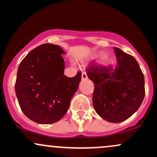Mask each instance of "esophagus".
<instances>
[{
	"label": "esophagus",
	"instance_id": "34e87169",
	"mask_svg": "<svg viewBox=\"0 0 157 157\" xmlns=\"http://www.w3.org/2000/svg\"><path fill=\"white\" fill-rule=\"evenodd\" d=\"M87 74L86 72H82V80H86L87 79Z\"/></svg>",
	"mask_w": 157,
	"mask_h": 157
}]
</instances>
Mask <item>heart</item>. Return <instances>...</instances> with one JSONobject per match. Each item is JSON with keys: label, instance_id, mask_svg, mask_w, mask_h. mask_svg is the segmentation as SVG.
<instances>
[{"label": "heart", "instance_id": "obj_1", "mask_svg": "<svg viewBox=\"0 0 157 157\" xmlns=\"http://www.w3.org/2000/svg\"><path fill=\"white\" fill-rule=\"evenodd\" d=\"M102 55V52H99V53L96 54L94 55V57H100ZM99 63L102 66H105V67H109V66H111L113 65L114 63V60L112 57L108 55H102V57H100V60H99Z\"/></svg>", "mask_w": 157, "mask_h": 157}]
</instances>
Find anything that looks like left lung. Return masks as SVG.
<instances>
[{"label": "left lung", "mask_w": 157, "mask_h": 157, "mask_svg": "<svg viewBox=\"0 0 157 157\" xmlns=\"http://www.w3.org/2000/svg\"><path fill=\"white\" fill-rule=\"evenodd\" d=\"M117 65L115 68L90 65L86 69L93 81V105L106 121L121 122L139 109L145 97V79L134 57L113 48Z\"/></svg>", "instance_id": "8db88e82"}]
</instances>
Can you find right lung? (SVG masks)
Returning <instances> with one entry per match:
<instances>
[{"label": "right lung", "instance_id": "add662e5", "mask_svg": "<svg viewBox=\"0 0 157 157\" xmlns=\"http://www.w3.org/2000/svg\"><path fill=\"white\" fill-rule=\"evenodd\" d=\"M66 53L60 46L45 44L32 50L17 69L15 93L25 115L39 124H51L67 112L82 74L64 75Z\"/></svg>", "mask_w": 157, "mask_h": 157}]
</instances>
